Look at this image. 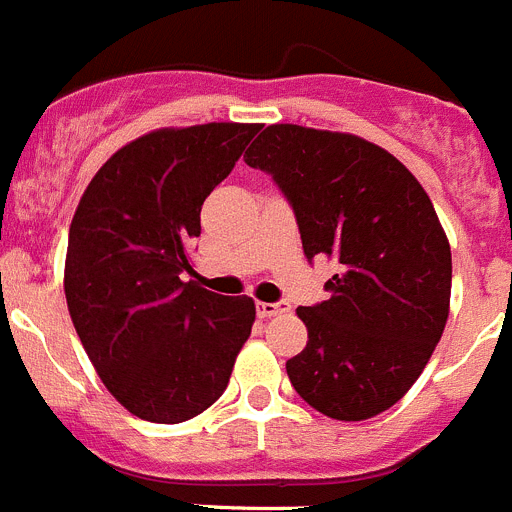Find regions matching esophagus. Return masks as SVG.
Listing matches in <instances>:
<instances>
[{"label": "esophagus", "instance_id": "obj_1", "mask_svg": "<svg viewBox=\"0 0 512 512\" xmlns=\"http://www.w3.org/2000/svg\"><path fill=\"white\" fill-rule=\"evenodd\" d=\"M256 312H259L261 320H269V317H276V314H287L289 304L287 302H259L256 304Z\"/></svg>", "mask_w": 512, "mask_h": 512}]
</instances>
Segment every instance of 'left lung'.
<instances>
[{
  "instance_id": "8db88e82",
  "label": "left lung",
  "mask_w": 512,
  "mask_h": 512,
  "mask_svg": "<svg viewBox=\"0 0 512 512\" xmlns=\"http://www.w3.org/2000/svg\"><path fill=\"white\" fill-rule=\"evenodd\" d=\"M243 159L287 195L304 256L340 264L330 299L297 309L309 340L287 360L294 391L337 421L383 414L449 317L452 251L429 195L391 152L342 131L271 124Z\"/></svg>"
}]
</instances>
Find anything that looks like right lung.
<instances>
[{
	"instance_id": "right-lung-1",
	"label": "right lung",
	"mask_w": 512,
	"mask_h": 512,
	"mask_svg": "<svg viewBox=\"0 0 512 512\" xmlns=\"http://www.w3.org/2000/svg\"><path fill=\"white\" fill-rule=\"evenodd\" d=\"M261 124L167 126L106 159L75 208L65 299L103 386L129 414L180 424L223 396L251 335V297L192 271L200 208Z\"/></svg>"
}]
</instances>
